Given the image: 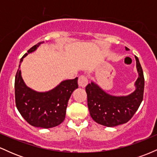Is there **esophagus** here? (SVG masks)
<instances>
[{"instance_id": "obj_1", "label": "esophagus", "mask_w": 157, "mask_h": 157, "mask_svg": "<svg viewBox=\"0 0 157 157\" xmlns=\"http://www.w3.org/2000/svg\"><path fill=\"white\" fill-rule=\"evenodd\" d=\"M88 84V78L84 75H81L79 77L78 79V85L81 88H85L86 85Z\"/></svg>"}]
</instances>
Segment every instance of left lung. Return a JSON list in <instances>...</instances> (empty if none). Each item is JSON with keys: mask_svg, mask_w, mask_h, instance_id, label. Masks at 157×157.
<instances>
[{"mask_svg": "<svg viewBox=\"0 0 157 157\" xmlns=\"http://www.w3.org/2000/svg\"><path fill=\"white\" fill-rule=\"evenodd\" d=\"M125 49L128 51L129 48L125 47ZM135 59L139 77L134 84L136 89L129 95L117 97L109 94L94 82L86 87L90 115L98 124L114 127L126 123L140 107L143 100L145 79L138 57L135 56Z\"/></svg>", "mask_w": 157, "mask_h": 157, "instance_id": "left-lung-1", "label": "left lung"}]
</instances>
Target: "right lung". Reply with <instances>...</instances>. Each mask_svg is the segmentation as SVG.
<instances>
[{"label": "right lung", "instance_id": "add662e5", "mask_svg": "<svg viewBox=\"0 0 157 157\" xmlns=\"http://www.w3.org/2000/svg\"><path fill=\"white\" fill-rule=\"evenodd\" d=\"M43 43L44 41L38 43L29 49L20 63L28 54L35 52ZM20 68L21 64L15 75V94L16 107L21 116L29 124L37 128H50L62 123L66 117L68 100L73 91L78 88V78L63 80L55 89L38 92L25 84Z\"/></svg>", "mask_w": 157, "mask_h": 157}]
</instances>
